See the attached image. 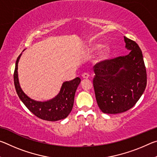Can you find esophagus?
<instances>
[{"label":"esophagus","instance_id":"34e87169","mask_svg":"<svg viewBox=\"0 0 157 157\" xmlns=\"http://www.w3.org/2000/svg\"><path fill=\"white\" fill-rule=\"evenodd\" d=\"M82 78H83L84 79H88L89 78V75L88 73H84L82 74Z\"/></svg>","mask_w":157,"mask_h":157}]
</instances>
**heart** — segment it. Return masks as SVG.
I'll return each instance as SVG.
<instances>
[{
    "label": "heart",
    "instance_id": "heart-1",
    "mask_svg": "<svg viewBox=\"0 0 157 157\" xmlns=\"http://www.w3.org/2000/svg\"><path fill=\"white\" fill-rule=\"evenodd\" d=\"M102 46V45L100 44H94L90 46L89 47V51L90 52H94L95 50L100 48V47ZM110 49L108 46H104L99 52V55H98V58L99 59L102 60L105 59L107 57V56L109 55Z\"/></svg>",
    "mask_w": 157,
    "mask_h": 157
}]
</instances>
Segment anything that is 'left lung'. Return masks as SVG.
Wrapping results in <instances>:
<instances>
[{
  "mask_svg": "<svg viewBox=\"0 0 157 157\" xmlns=\"http://www.w3.org/2000/svg\"><path fill=\"white\" fill-rule=\"evenodd\" d=\"M130 52L97 63L93 79L98 105L103 113L116 114L132 108L147 85V73L141 50L124 36Z\"/></svg>",
  "mask_w": 157,
  "mask_h": 157,
  "instance_id": "1",
  "label": "left lung"
}]
</instances>
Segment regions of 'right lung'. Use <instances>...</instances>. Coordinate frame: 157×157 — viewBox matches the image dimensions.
I'll return each mask as SVG.
<instances>
[{
	"label": "right lung",
	"mask_w": 157,
	"mask_h": 157,
	"mask_svg": "<svg viewBox=\"0 0 157 157\" xmlns=\"http://www.w3.org/2000/svg\"><path fill=\"white\" fill-rule=\"evenodd\" d=\"M21 55L16 62L14 73L15 89L21 100L34 115L42 120L57 121L66 118L73 109L75 91L81 82L80 78H76L73 80L63 82L59 94L51 100L46 102L34 100L25 95L18 82V63Z\"/></svg>",
	"instance_id": "add662e5"
}]
</instances>
